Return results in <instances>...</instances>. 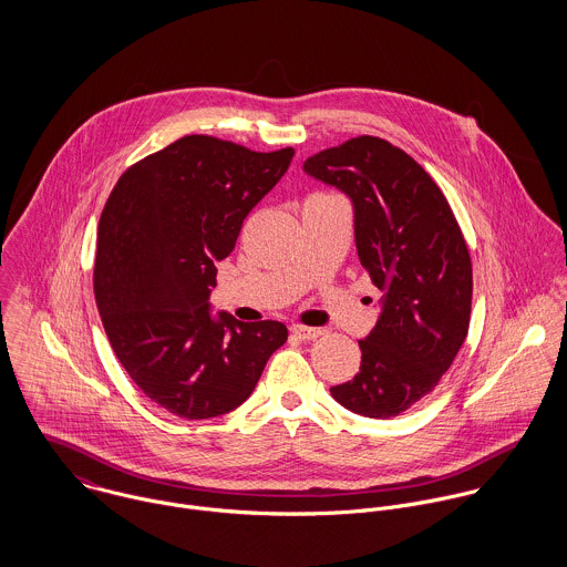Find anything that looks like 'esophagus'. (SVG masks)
I'll return each mask as SVG.
<instances>
[{
    "label": "esophagus",
    "mask_w": 567,
    "mask_h": 567,
    "mask_svg": "<svg viewBox=\"0 0 567 567\" xmlns=\"http://www.w3.org/2000/svg\"><path fill=\"white\" fill-rule=\"evenodd\" d=\"M292 336H297L299 340H317L319 336H323L321 327H306V324H292L290 327Z\"/></svg>",
    "instance_id": "esophagus-1"
}]
</instances>
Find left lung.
<instances>
[{"label": "left lung", "instance_id": "1", "mask_svg": "<svg viewBox=\"0 0 567 567\" xmlns=\"http://www.w3.org/2000/svg\"><path fill=\"white\" fill-rule=\"evenodd\" d=\"M303 169L353 200L360 264L384 292L378 323L360 340V371L331 395L364 416H398L439 384L465 342L470 248L441 187L386 140H347Z\"/></svg>", "mask_w": 567, "mask_h": 567}]
</instances>
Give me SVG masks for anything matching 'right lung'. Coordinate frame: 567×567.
Here are the masks:
<instances>
[{
  "label": "right lung",
  "instance_id": "1",
  "mask_svg": "<svg viewBox=\"0 0 567 567\" xmlns=\"http://www.w3.org/2000/svg\"><path fill=\"white\" fill-rule=\"evenodd\" d=\"M292 157L295 148L255 153L185 135L133 163L102 209L93 292L104 331L137 389L181 419L246 402L288 340L279 321H214L207 299L216 261Z\"/></svg>",
  "mask_w": 567,
  "mask_h": 567
}]
</instances>
